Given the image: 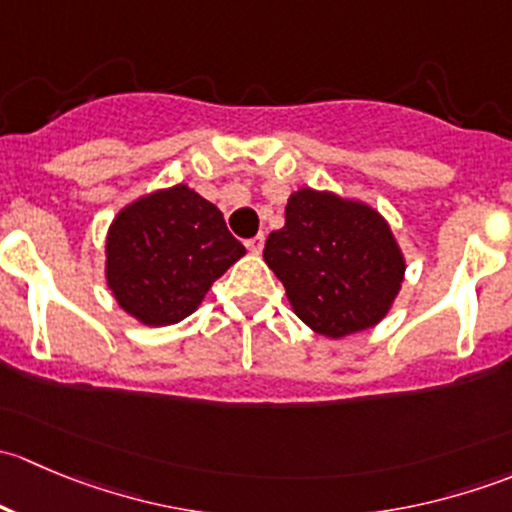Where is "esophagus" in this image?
<instances>
[{
	"mask_svg": "<svg viewBox=\"0 0 512 512\" xmlns=\"http://www.w3.org/2000/svg\"><path fill=\"white\" fill-rule=\"evenodd\" d=\"M245 247L250 252H255V255H260L262 247H265V235H255L250 237V240H245Z\"/></svg>",
	"mask_w": 512,
	"mask_h": 512,
	"instance_id": "obj_1",
	"label": "esophagus"
}]
</instances>
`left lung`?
Segmentation results:
<instances>
[{
    "mask_svg": "<svg viewBox=\"0 0 512 512\" xmlns=\"http://www.w3.org/2000/svg\"><path fill=\"white\" fill-rule=\"evenodd\" d=\"M262 255L297 317L332 339L381 322L406 270L376 210L312 188L289 198L285 227L270 232Z\"/></svg>",
    "mask_w": 512,
    "mask_h": 512,
    "instance_id": "obj_1",
    "label": "left lung"
}]
</instances>
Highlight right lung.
Wrapping results in <instances>:
<instances>
[{"instance_id": "right-lung-1", "label": "right lung", "mask_w": 512, "mask_h": 512, "mask_svg": "<svg viewBox=\"0 0 512 512\" xmlns=\"http://www.w3.org/2000/svg\"><path fill=\"white\" fill-rule=\"evenodd\" d=\"M106 255L108 287L118 304L143 324L160 327L193 314L245 247L213 203L175 185L118 213Z\"/></svg>"}]
</instances>
